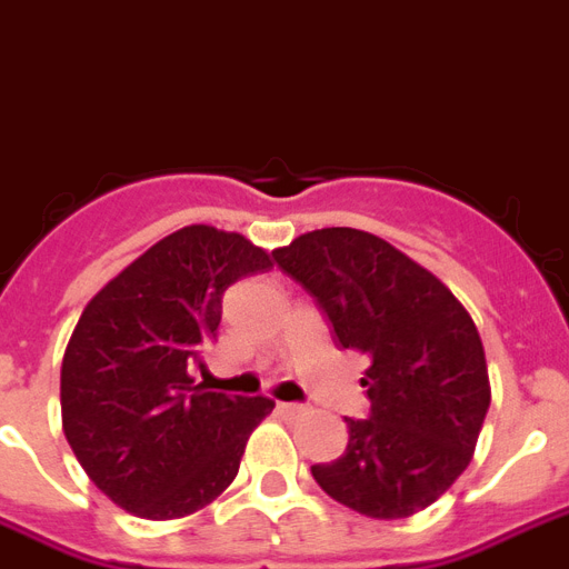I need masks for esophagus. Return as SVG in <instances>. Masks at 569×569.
I'll list each match as a JSON object with an SVG mask.
<instances>
[{
    "label": "esophagus",
    "mask_w": 569,
    "mask_h": 569,
    "mask_svg": "<svg viewBox=\"0 0 569 569\" xmlns=\"http://www.w3.org/2000/svg\"><path fill=\"white\" fill-rule=\"evenodd\" d=\"M277 412H280V415H300V412H303V406H300V403H277Z\"/></svg>",
    "instance_id": "1"
}]
</instances>
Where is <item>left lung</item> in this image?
Returning <instances> with one entry per match:
<instances>
[{
	"mask_svg": "<svg viewBox=\"0 0 569 569\" xmlns=\"http://www.w3.org/2000/svg\"><path fill=\"white\" fill-rule=\"evenodd\" d=\"M330 318L341 348L371 359V415L348 450L312 465L332 500L377 520L412 517L465 473L491 403L479 330L432 271L357 228L303 233L271 251Z\"/></svg>",
	"mask_w": 569,
	"mask_h": 569,
	"instance_id": "1",
	"label": "left lung"
}]
</instances>
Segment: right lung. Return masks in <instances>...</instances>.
Listing matches in <instances>:
<instances>
[{
	"mask_svg": "<svg viewBox=\"0 0 569 569\" xmlns=\"http://www.w3.org/2000/svg\"><path fill=\"white\" fill-rule=\"evenodd\" d=\"M269 269V253L242 233L189 224L84 307L60 365L63 436L119 509L174 520L237 479L274 400L204 391L192 368L216 339L224 289Z\"/></svg>",
	"mask_w": 569,
	"mask_h": 569,
	"instance_id": "right-lung-1",
	"label": "right lung"
}]
</instances>
